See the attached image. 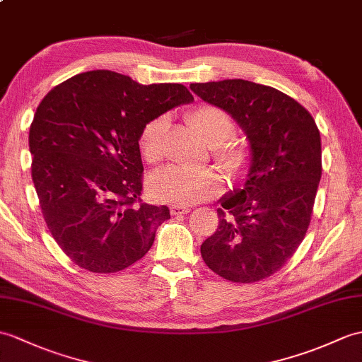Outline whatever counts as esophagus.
I'll return each instance as SVG.
<instances>
[{"label":"esophagus","mask_w":362,"mask_h":362,"mask_svg":"<svg viewBox=\"0 0 362 362\" xmlns=\"http://www.w3.org/2000/svg\"><path fill=\"white\" fill-rule=\"evenodd\" d=\"M170 211H171V216H183V214H188L191 211V208L185 205H171Z\"/></svg>","instance_id":"esophagus-1"}]
</instances>
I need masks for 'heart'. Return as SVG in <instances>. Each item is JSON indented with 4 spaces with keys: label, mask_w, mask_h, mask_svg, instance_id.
Returning a JSON list of instances; mask_svg holds the SVG:
<instances>
[{
    "label": "heart",
    "mask_w": 362,
    "mask_h": 362,
    "mask_svg": "<svg viewBox=\"0 0 362 362\" xmlns=\"http://www.w3.org/2000/svg\"><path fill=\"white\" fill-rule=\"evenodd\" d=\"M194 129L209 146L213 157L230 179L239 180L247 175L251 153L247 145L228 141L236 132V123L225 109L214 105H200L188 114ZM170 117H154L143 126L139 136V148L145 160L157 163L163 156V137ZM223 182L213 168L189 170L183 166H168L156 173L149 180V191L157 200L174 205H196L216 197Z\"/></svg>",
    "instance_id": "1"
}]
</instances>
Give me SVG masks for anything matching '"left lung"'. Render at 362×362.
I'll use <instances>...</instances> for the list:
<instances>
[{
	"label": "left lung",
	"instance_id": "obj_1",
	"mask_svg": "<svg viewBox=\"0 0 362 362\" xmlns=\"http://www.w3.org/2000/svg\"><path fill=\"white\" fill-rule=\"evenodd\" d=\"M189 88L238 122L251 151L247 180L222 197L202 257L226 281H262L304 240L322 174L319 129L304 106L272 86L234 78Z\"/></svg>",
	"mask_w": 362,
	"mask_h": 362
}]
</instances>
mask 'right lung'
<instances>
[{
    "mask_svg": "<svg viewBox=\"0 0 362 362\" xmlns=\"http://www.w3.org/2000/svg\"><path fill=\"white\" fill-rule=\"evenodd\" d=\"M194 102L179 83L140 85L89 71L47 92L29 131L32 180L47 228L92 273L128 268L153 247L168 206L143 204L139 136L170 109Z\"/></svg>",
    "mask_w": 362,
    "mask_h": 362,
    "instance_id": "obj_1",
    "label": "right lung"
}]
</instances>
